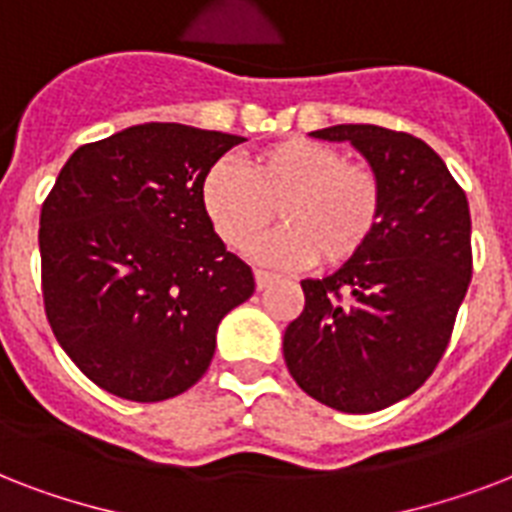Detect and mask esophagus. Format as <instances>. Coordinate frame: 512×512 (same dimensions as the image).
Segmentation results:
<instances>
[{"label":"esophagus","instance_id":"obj_1","mask_svg":"<svg viewBox=\"0 0 512 512\" xmlns=\"http://www.w3.org/2000/svg\"><path fill=\"white\" fill-rule=\"evenodd\" d=\"M273 281H276V273H271V271H260V268H257V271H255V284H257V289L271 287Z\"/></svg>","mask_w":512,"mask_h":512}]
</instances>
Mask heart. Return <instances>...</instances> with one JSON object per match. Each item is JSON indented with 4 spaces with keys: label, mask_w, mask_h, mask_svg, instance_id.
Segmentation results:
<instances>
[{
    "label": "heart",
    "mask_w": 512,
    "mask_h": 512,
    "mask_svg": "<svg viewBox=\"0 0 512 512\" xmlns=\"http://www.w3.org/2000/svg\"><path fill=\"white\" fill-rule=\"evenodd\" d=\"M201 204L233 249H247L279 215L284 225L255 247L263 263L305 265L319 255L335 265L356 255L377 228L382 188L369 167L345 162L335 146L289 138L249 154L241 167L212 164Z\"/></svg>",
    "instance_id": "obj_1"
}]
</instances>
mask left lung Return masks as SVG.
<instances>
[{"label":"left lung","instance_id":"1","mask_svg":"<svg viewBox=\"0 0 512 512\" xmlns=\"http://www.w3.org/2000/svg\"><path fill=\"white\" fill-rule=\"evenodd\" d=\"M350 143L382 188L377 228L324 279L284 332L289 374L337 412L369 414L412 396L444 356L473 273L468 199L425 140L374 124L311 132Z\"/></svg>","mask_w":512,"mask_h":512}]
</instances>
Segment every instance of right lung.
Here are the masks:
<instances>
[{
    "label": "right lung",
    "mask_w": 512,
    "mask_h": 512,
    "mask_svg": "<svg viewBox=\"0 0 512 512\" xmlns=\"http://www.w3.org/2000/svg\"><path fill=\"white\" fill-rule=\"evenodd\" d=\"M239 135L148 122L76 148L39 217L42 295L68 358L108 393L164 401L201 380L249 265L201 204Z\"/></svg>",
    "instance_id": "right-lung-1"
}]
</instances>
